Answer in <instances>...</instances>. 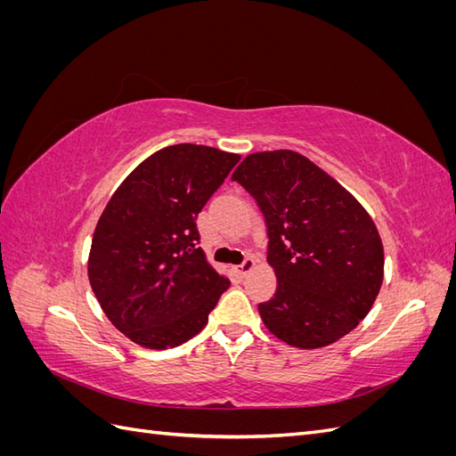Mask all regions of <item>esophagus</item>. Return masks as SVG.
I'll use <instances>...</instances> for the list:
<instances>
[{"mask_svg": "<svg viewBox=\"0 0 456 456\" xmlns=\"http://www.w3.org/2000/svg\"><path fill=\"white\" fill-rule=\"evenodd\" d=\"M253 268H255V258H253V256H247V258L241 262V265L238 266V272H240L241 275H247Z\"/></svg>", "mask_w": 456, "mask_h": 456, "instance_id": "34e87169", "label": "esophagus"}]
</instances>
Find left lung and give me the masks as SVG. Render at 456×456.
Segmentation results:
<instances>
[{"label":"left lung","mask_w":456,"mask_h":456,"mask_svg":"<svg viewBox=\"0 0 456 456\" xmlns=\"http://www.w3.org/2000/svg\"><path fill=\"white\" fill-rule=\"evenodd\" d=\"M232 181L265 216L278 289L258 314L270 333L308 350L348 335L382 285V243L367 211L291 150L247 156Z\"/></svg>","instance_id":"obj_1"}]
</instances>
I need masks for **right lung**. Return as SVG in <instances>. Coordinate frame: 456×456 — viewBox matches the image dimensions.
<instances>
[{"mask_svg":"<svg viewBox=\"0 0 456 456\" xmlns=\"http://www.w3.org/2000/svg\"><path fill=\"white\" fill-rule=\"evenodd\" d=\"M240 156L167 146L136 167L94 228L89 281L108 320L151 350L175 348L205 327L230 281L207 265L196 218Z\"/></svg>","mask_w":456,"mask_h":456,"instance_id":"right-lung-1","label":"right lung"}]
</instances>
